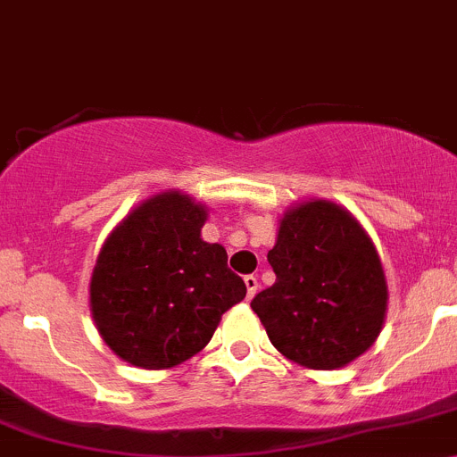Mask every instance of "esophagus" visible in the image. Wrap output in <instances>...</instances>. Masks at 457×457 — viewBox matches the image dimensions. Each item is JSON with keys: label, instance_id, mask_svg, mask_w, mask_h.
<instances>
[{"label": "esophagus", "instance_id": "1", "mask_svg": "<svg viewBox=\"0 0 457 457\" xmlns=\"http://www.w3.org/2000/svg\"><path fill=\"white\" fill-rule=\"evenodd\" d=\"M245 285H246V296L253 298L255 296V291H258V276H245Z\"/></svg>", "mask_w": 457, "mask_h": 457}]
</instances>
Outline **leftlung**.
I'll return each instance as SVG.
<instances>
[{
	"label": "left lung",
	"mask_w": 457,
	"mask_h": 457,
	"mask_svg": "<svg viewBox=\"0 0 457 457\" xmlns=\"http://www.w3.org/2000/svg\"><path fill=\"white\" fill-rule=\"evenodd\" d=\"M267 260L276 282L251 307L287 359L334 370L375 343L388 289L379 255L350 212L323 199L291 208Z\"/></svg>",
	"instance_id": "obj_1"
}]
</instances>
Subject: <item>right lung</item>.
Segmentation results:
<instances>
[{
	"label": "right lung",
	"instance_id": "1",
	"mask_svg": "<svg viewBox=\"0 0 457 457\" xmlns=\"http://www.w3.org/2000/svg\"><path fill=\"white\" fill-rule=\"evenodd\" d=\"M204 221V206L186 195H156L116 226L96 260V328L132 366H179L206 347L221 314L246 296L224 246L199 236Z\"/></svg>",
	"mask_w": 457,
	"mask_h": 457
}]
</instances>
